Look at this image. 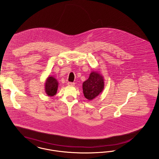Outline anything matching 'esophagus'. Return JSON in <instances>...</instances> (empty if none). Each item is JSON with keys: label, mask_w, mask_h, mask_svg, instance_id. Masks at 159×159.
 Masks as SVG:
<instances>
[{"label": "esophagus", "mask_w": 159, "mask_h": 159, "mask_svg": "<svg viewBox=\"0 0 159 159\" xmlns=\"http://www.w3.org/2000/svg\"><path fill=\"white\" fill-rule=\"evenodd\" d=\"M68 86H75V83H74V82H68Z\"/></svg>", "instance_id": "obj_1"}]
</instances>
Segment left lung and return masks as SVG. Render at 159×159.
I'll list each match as a JSON object with an SVG mask.
<instances>
[{
	"instance_id": "obj_1",
	"label": "left lung",
	"mask_w": 159,
	"mask_h": 159,
	"mask_svg": "<svg viewBox=\"0 0 159 159\" xmlns=\"http://www.w3.org/2000/svg\"><path fill=\"white\" fill-rule=\"evenodd\" d=\"M104 78L98 71H92L89 78L83 83V92L84 97L92 100L102 93L104 88Z\"/></svg>"
}]
</instances>
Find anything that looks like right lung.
<instances>
[{"label":"right lung","mask_w":159,"mask_h":159,"mask_svg":"<svg viewBox=\"0 0 159 159\" xmlns=\"http://www.w3.org/2000/svg\"><path fill=\"white\" fill-rule=\"evenodd\" d=\"M58 82L53 76L47 77L45 82V92L48 96L53 97L57 93L58 88Z\"/></svg>","instance_id":"right-lung-1"}]
</instances>
